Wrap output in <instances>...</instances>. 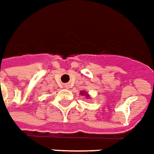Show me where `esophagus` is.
<instances>
[{
	"label": "esophagus",
	"instance_id": "obj_1",
	"mask_svg": "<svg viewBox=\"0 0 154 154\" xmlns=\"http://www.w3.org/2000/svg\"><path fill=\"white\" fill-rule=\"evenodd\" d=\"M64 87L67 89H68V88H70V86H69L68 84H65V85H64Z\"/></svg>",
	"mask_w": 154,
	"mask_h": 154
}]
</instances>
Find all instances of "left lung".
I'll list each match as a JSON object with an SVG mask.
<instances>
[{
	"instance_id": "left-lung-1",
	"label": "left lung",
	"mask_w": 154,
	"mask_h": 154,
	"mask_svg": "<svg viewBox=\"0 0 154 154\" xmlns=\"http://www.w3.org/2000/svg\"><path fill=\"white\" fill-rule=\"evenodd\" d=\"M80 94H82V95H85V96H86V98H87V99H90V95H89V94L88 93H86V91H82L80 92Z\"/></svg>"
}]
</instances>
